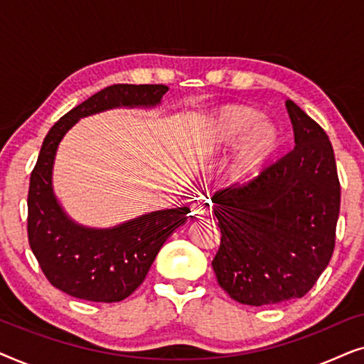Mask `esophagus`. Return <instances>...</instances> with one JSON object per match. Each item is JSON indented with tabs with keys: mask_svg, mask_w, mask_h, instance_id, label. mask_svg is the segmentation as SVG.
<instances>
[{
	"mask_svg": "<svg viewBox=\"0 0 364 364\" xmlns=\"http://www.w3.org/2000/svg\"><path fill=\"white\" fill-rule=\"evenodd\" d=\"M193 215L198 217V218H203V217L208 215V210H207V208H203V207H197L196 210H193Z\"/></svg>",
	"mask_w": 364,
	"mask_h": 364,
	"instance_id": "34e87169",
	"label": "esophagus"
}]
</instances>
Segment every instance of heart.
<instances>
[{"mask_svg": "<svg viewBox=\"0 0 364 364\" xmlns=\"http://www.w3.org/2000/svg\"><path fill=\"white\" fill-rule=\"evenodd\" d=\"M262 117L260 109L250 104H227L202 122L198 132L202 156H218L237 142L227 167V177L233 183L255 181L280 149V129Z\"/></svg>", "mask_w": 364, "mask_h": 364, "instance_id": "1", "label": "heart"}]
</instances>
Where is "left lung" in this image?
<instances>
[{"instance_id":"obj_1","label":"left lung","mask_w":364,"mask_h":364,"mask_svg":"<svg viewBox=\"0 0 364 364\" xmlns=\"http://www.w3.org/2000/svg\"><path fill=\"white\" fill-rule=\"evenodd\" d=\"M295 149L248 183L212 197L220 247L212 267L250 306L305 296L331 260L341 187L326 132L288 99Z\"/></svg>"}]
</instances>
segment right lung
Returning <instances> with one entry per match:
<instances>
[{
  "mask_svg": "<svg viewBox=\"0 0 364 364\" xmlns=\"http://www.w3.org/2000/svg\"><path fill=\"white\" fill-rule=\"evenodd\" d=\"M164 84H114L71 109L49 129L29 178L28 240L53 287L79 300L121 301L141 287L164 242L186 223L188 207L167 208L96 230L69 220L53 193L58 144L81 117L112 107L156 106Z\"/></svg>",
  "mask_w": 364,
  "mask_h": 364,
  "instance_id": "1",
  "label": "right lung"
}]
</instances>
